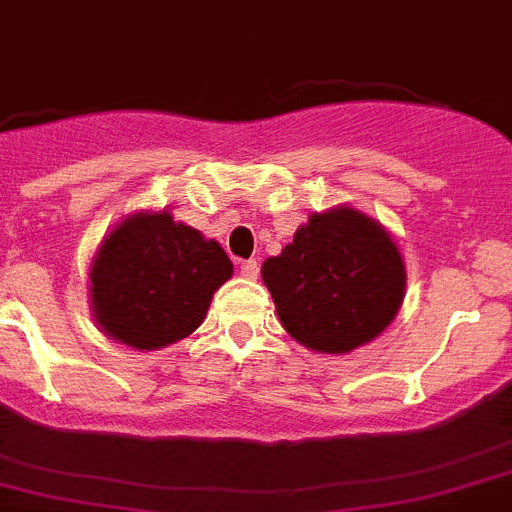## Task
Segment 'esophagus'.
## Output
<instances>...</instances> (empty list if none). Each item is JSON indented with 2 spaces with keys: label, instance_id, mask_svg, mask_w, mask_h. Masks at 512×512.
<instances>
[{
  "label": "esophagus",
  "instance_id": "obj_1",
  "mask_svg": "<svg viewBox=\"0 0 512 512\" xmlns=\"http://www.w3.org/2000/svg\"><path fill=\"white\" fill-rule=\"evenodd\" d=\"M239 270H242L244 278H252V281L260 275V265H257V260H242L239 262Z\"/></svg>",
  "mask_w": 512,
  "mask_h": 512
}]
</instances>
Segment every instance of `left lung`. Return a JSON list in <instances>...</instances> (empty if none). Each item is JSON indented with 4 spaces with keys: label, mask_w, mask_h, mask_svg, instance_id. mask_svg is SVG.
<instances>
[{
    "label": "left lung",
    "mask_w": 512,
    "mask_h": 512,
    "mask_svg": "<svg viewBox=\"0 0 512 512\" xmlns=\"http://www.w3.org/2000/svg\"><path fill=\"white\" fill-rule=\"evenodd\" d=\"M262 281L291 337L319 353H350L397 317L404 262L384 226L353 208L314 213Z\"/></svg>",
    "instance_id": "obj_1"
}]
</instances>
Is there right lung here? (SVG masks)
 Returning a JSON list of instances; mask_svg holds the SVG:
<instances>
[{
  "label": "right lung",
  "instance_id": "1",
  "mask_svg": "<svg viewBox=\"0 0 512 512\" xmlns=\"http://www.w3.org/2000/svg\"><path fill=\"white\" fill-rule=\"evenodd\" d=\"M231 270L221 244L201 231L175 224L167 211L136 213L110 231L95 257V319L123 345L164 348L203 322Z\"/></svg>",
  "mask_w": 512,
  "mask_h": 512
}]
</instances>
